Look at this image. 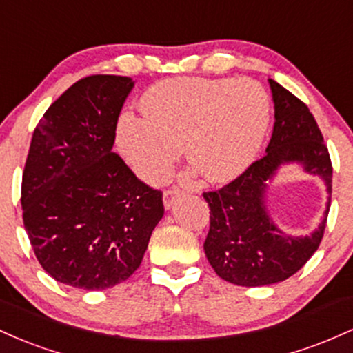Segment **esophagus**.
Here are the masks:
<instances>
[{
    "label": "esophagus",
    "mask_w": 353,
    "mask_h": 353,
    "mask_svg": "<svg viewBox=\"0 0 353 353\" xmlns=\"http://www.w3.org/2000/svg\"><path fill=\"white\" fill-rule=\"evenodd\" d=\"M182 194H184V192H182V190H179V189H168V190H165V192H164V208L171 209L174 205V202L179 199Z\"/></svg>",
    "instance_id": "obj_1"
}]
</instances>
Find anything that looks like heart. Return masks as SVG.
<instances>
[{
    "label": "heart",
    "instance_id": "obj_1",
    "mask_svg": "<svg viewBox=\"0 0 353 353\" xmlns=\"http://www.w3.org/2000/svg\"><path fill=\"white\" fill-rule=\"evenodd\" d=\"M143 111H124L116 144L145 182L171 172L185 157L210 182L239 176L261 151L269 128V96L254 79H165L143 96Z\"/></svg>",
    "mask_w": 353,
    "mask_h": 353
}]
</instances>
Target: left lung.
I'll return each instance as SVG.
<instances>
[{
  "mask_svg": "<svg viewBox=\"0 0 353 353\" xmlns=\"http://www.w3.org/2000/svg\"><path fill=\"white\" fill-rule=\"evenodd\" d=\"M275 123L265 156L222 189L204 192L210 228L204 250L209 264L224 281L242 287L282 282L301 270L319 249L330 209L310 236H289L274 224L265 192L281 165L301 164L323 179L332 194V163L314 116L301 99L269 79Z\"/></svg>",
  "mask_w": 353,
  "mask_h": 353,
  "instance_id": "8db88e82",
  "label": "left lung"
}]
</instances>
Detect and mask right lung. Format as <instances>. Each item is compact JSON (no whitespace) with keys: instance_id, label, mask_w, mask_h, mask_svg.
I'll return each instance as SVG.
<instances>
[{"instance_id":"1","label":"right lung","mask_w":353,"mask_h":353,"mask_svg":"<svg viewBox=\"0 0 353 353\" xmlns=\"http://www.w3.org/2000/svg\"><path fill=\"white\" fill-rule=\"evenodd\" d=\"M134 81L94 74L48 108L23 171V222L54 281L111 289L136 272L164 216L163 192L112 152L116 123Z\"/></svg>"}]
</instances>
